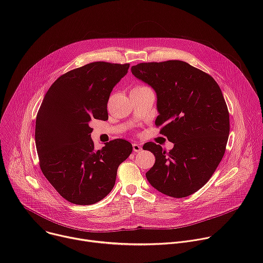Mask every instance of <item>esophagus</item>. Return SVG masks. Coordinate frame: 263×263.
<instances>
[{
  "mask_svg": "<svg viewBox=\"0 0 263 263\" xmlns=\"http://www.w3.org/2000/svg\"><path fill=\"white\" fill-rule=\"evenodd\" d=\"M132 146H133V151H134L135 153H139V152L141 151V149H142L141 145H140L139 143H136V142L132 143Z\"/></svg>",
  "mask_w": 263,
  "mask_h": 263,
  "instance_id": "1",
  "label": "esophagus"
}]
</instances>
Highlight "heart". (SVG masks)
Segmentation results:
<instances>
[{
  "instance_id": "1",
  "label": "heart",
  "mask_w": 263,
  "mask_h": 263,
  "mask_svg": "<svg viewBox=\"0 0 263 263\" xmlns=\"http://www.w3.org/2000/svg\"><path fill=\"white\" fill-rule=\"evenodd\" d=\"M139 87H142V86H139ZM136 88H138V87H136Z\"/></svg>"
}]
</instances>
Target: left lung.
Masks as SVG:
<instances>
[{
	"label": "left lung",
	"instance_id": "left-lung-1",
	"mask_svg": "<svg viewBox=\"0 0 263 263\" xmlns=\"http://www.w3.org/2000/svg\"><path fill=\"white\" fill-rule=\"evenodd\" d=\"M131 71L155 90V124L174 143L168 153L154 142L143 145L156 159L145 177L166 196H191L207 183L224 154L230 122L221 90L208 73L180 60L139 63Z\"/></svg>",
	"mask_w": 263,
	"mask_h": 263
}]
</instances>
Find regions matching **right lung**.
Returning a JSON list of instances; mask_svg holds the SVG:
<instances>
[{"label":"right lung","mask_w":263,"mask_h":263,"mask_svg":"<svg viewBox=\"0 0 263 263\" xmlns=\"http://www.w3.org/2000/svg\"><path fill=\"white\" fill-rule=\"evenodd\" d=\"M130 64L91 62L60 76L47 91L36 118L35 143L42 172L59 195L91 205L114 189L119 165L132 152L125 139L96 151L91 119L108 120L107 103Z\"/></svg>","instance_id":"right-lung-1"}]
</instances>
